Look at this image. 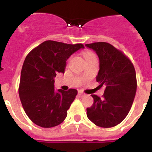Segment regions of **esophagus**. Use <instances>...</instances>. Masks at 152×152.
<instances>
[{
	"instance_id": "obj_1",
	"label": "esophagus",
	"mask_w": 152,
	"mask_h": 152,
	"mask_svg": "<svg viewBox=\"0 0 152 152\" xmlns=\"http://www.w3.org/2000/svg\"><path fill=\"white\" fill-rule=\"evenodd\" d=\"M78 95L80 96H84V95H85V94H84V93L83 92V91H78Z\"/></svg>"
}]
</instances>
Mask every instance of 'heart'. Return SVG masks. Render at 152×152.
Listing matches in <instances>:
<instances>
[{"label":"heart","instance_id":"b5f03b06","mask_svg":"<svg viewBox=\"0 0 152 152\" xmlns=\"http://www.w3.org/2000/svg\"><path fill=\"white\" fill-rule=\"evenodd\" d=\"M93 53L92 52H85L84 53V58H88V57H90V56H93Z\"/></svg>","mask_w":152,"mask_h":152}]
</instances>
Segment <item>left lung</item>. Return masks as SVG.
<instances>
[{"mask_svg": "<svg viewBox=\"0 0 152 152\" xmlns=\"http://www.w3.org/2000/svg\"><path fill=\"white\" fill-rule=\"evenodd\" d=\"M100 60L96 81L106 86L103 98L92 94L94 103L87 108L88 119L96 126L110 128L126 117L133 103L137 82L135 68L123 52L111 44L99 42L86 44Z\"/></svg>", "mask_w": 152, "mask_h": 152, "instance_id": "left-lung-1", "label": "left lung"}]
</instances>
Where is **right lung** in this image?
I'll return each mask as SVG.
<instances>
[{
    "instance_id": "add662e5",
    "label": "right lung",
    "mask_w": 152,
    "mask_h": 152,
    "mask_svg": "<svg viewBox=\"0 0 152 152\" xmlns=\"http://www.w3.org/2000/svg\"><path fill=\"white\" fill-rule=\"evenodd\" d=\"M82 44L48 40L31 51L21 70L19 96L24 111L33 123L43 128L61 124L77 91L55 89L56 74L64 73L66 61Z\"/></svg>"
}]
</instances>
